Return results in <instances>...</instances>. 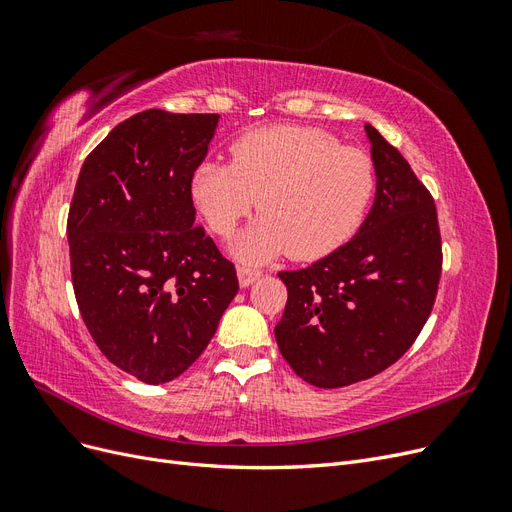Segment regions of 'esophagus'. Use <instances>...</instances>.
<instances>
[{"mask_svg":"<svg viewBox=\"0 0 512 512\" xmlns=\"http://www.w3.org/2000/svg\"><path fill=\"white\" fill-rule=\"evenodd\" d=\"M237 275H239L241 288H247V286H252L262 273H260L258 269H252V267H239V269H237Z\"/></svg>","mask_w":512,"mask_h":512,"instance_id":"1","label":"esophagus"}]
</instances>
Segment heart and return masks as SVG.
<instances>
[{
	"label": "heart",
	"instance_id": "heart-1",
	"mask_svg": "<svg viewBox=\"0 0 512 512\" xmlns=\"http://www.w3.org/2000/svg\"><path fill=\"white\" fill-rule=\"evenodd\" d=\"M230 153L232 162L203 160L194 168L190 194L220 237L235 232L258 198L262 215L232 247L247 262L284 252L294 260L329 256L361 228L376 192L374 160L318 128L250 130Z\"/></svg>",
	"mask_w": 512,
	"mask_h": 512
}]
</instances>
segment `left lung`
I'll return each mask as SVG.
<instances>
[{"instance_id":"8db88e82","label":"left lung","mask_w":512,"mask_h":512,"mask_svg":"<svg viewBox=\"0 0 512 512\" xmlns=\"http://www.w3.org/2000/svg\"><path fill=\"white\" fill-rule=\"evenodd\" d=\"M376 200L333 254L282 271L288 301L275 327L294 374L318 389L374 378L408 352L436 303L442 237L433 196L408 160L365 126Z\"/></svg>"}]
</instances>
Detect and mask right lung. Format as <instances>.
<instances>
[{
  "mask_svg": "<svg viewBox=\"0 0 512 512\" xmlns=\"http://www.w3.org/2000/svg\"><path fill=\"white\" fill-rule=\"evenodd\" d=\"M220 115L160 108L89 153L68 213L74 297L108 361L147 384L188 369L239 290L235 265L194 224V168Z\"/></svg>",
  "mask_w": 512,
  "mask_h": 512,
  "instance_id": "right-lung-1",
  "label": "right lung"
}]
</instances>
